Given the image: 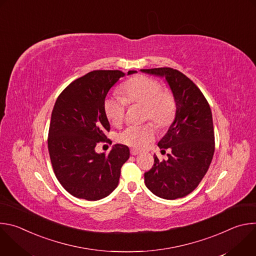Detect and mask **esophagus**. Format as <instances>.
Masks as SVG:
<instances>
[{
	"label": "esophagus",
	"instance_id": "34e87169",
	"mask_svg": "<svg viewBox=\"0 0 256 256\" xmlns=\"http://www.w3.org/2000/svg\"><path fill=\"white\" fill-rule=\"evenodd\" d=\"M140 152L138 151V150H136V149H132L130 150V154L132 155V156H136V155H138Z\"/></svg>",
	"mask_w": 256,
	"mask_h": 256
}]
</instances>
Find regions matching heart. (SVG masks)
<instances>
[{
  "label": "heart",
  "mask_w": 256,
  "mask_h": 256,
  "mask_svg": "<svg viewBox=\"0 0 256 256\" xmlns=\"http://www.w3.org/2000/svg\"><path fill=\"white\" fill-rule=\"evenodd\" d=\"M122 96H109L104 101L105 114L112 126H120L124 122L128 103H138L144 106V116L158 126L165 128L173 120L176 103L173 93L147 76H136L126 82ZM156 130L152 124L130 126L120 134V140L136 149L147 148L155 140Z\"/></svg>",
  "instance_id": "obj_1"
}]
</instances>
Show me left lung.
<instances>
[{"instance_id":"8db88e82","label":"left lung","mask_w":256,"mask_h":256,"mask_svg":"<svg viewBox=\"0 0 256 256\" xmlns=\"http://www.w3.org/2000/svg\"><path fill=\"white\" fill-rule=\"evenodd\" d=\"M165 78L176 103L175 118L158 142L168 159L159 161L144 173V184L155 196L176 200L190 194L206 175L214 152L210 107L198 86L181 72L171 68L140 70Z\"/></svg>"}]
</instances>
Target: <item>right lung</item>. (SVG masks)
Masks as SVG:
<instances>
[{
    "instance_id": "1",
    "label": "right lung",
    "mask_w": 256,
    "mask_h": 256,
    "mask_svg": "<svg viewBox=\"0 0 256 256\" xmlns=\"http://www.w3.org/2000/svg\"><path fill=\"white\" fill-rule=\"evenodd\" d=\"M136 70H128L132 75ZM126 76L122 70H93L72 82L58 97L48 130V153L54 174L72 196L98 200L118 186L120 168L130 158L124 144L108 154L97 153L110 124L104 112L105 97Z\"/></svg>"
}]
</instances>
